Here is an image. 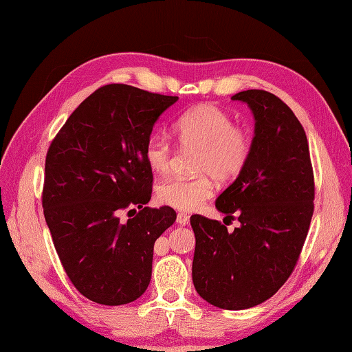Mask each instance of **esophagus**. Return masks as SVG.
Masks as SVG:
<instances>
[{
	"label": "esophagus",
	"instance_id": "34e87169",
	"mask_svg": "<svg viewBox=\"0 0 352 352\" xmlns=\"http://www.w3.org/2000/svg\"><path fill=\"white\" fill-rule=\"evenodd\" d=\"M177 223L178 226H188L189 223V216L188 214H184V213H178L177 214Z\"/></svg>",
	"mask_w": 352,
	"mask_h": 352
}]
</instances>
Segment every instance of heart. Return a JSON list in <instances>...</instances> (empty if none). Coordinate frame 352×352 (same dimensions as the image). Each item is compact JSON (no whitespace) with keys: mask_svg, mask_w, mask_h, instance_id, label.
<instances>
[{"mask_svg":"<svg viewBox=\"0 0 352 352\" xmlns=\"http://www.w3.org/2000/svg\"><path fill=\"white\" fill-rule=\"evenodd\" d=\"M182 146L198 149L195 160L197 178H168L157 188L162 204L182 212H192L213 195L214 178L233 182L250 162L252 140L250 133L236 126L226 110L212 104L193 107L174 124ZM145 162L157 174L172 168V145L166 136L154 133L145 144Z\"/></svg>","mask_w":352,"mask_h":352,"instance_id":"heart-1","label":"heart"}]
</instances>
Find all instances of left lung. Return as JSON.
Listing matches in <instances>:
<instances>
[{
  "instance_id": "left-lung-1",
  "label": "left lung",
  "mask_w": 352,
  "mask_h": 352,
  "mask_svg": "<svg viewBox=\"0 0 352 352\" xmlns=\"http://www.w3.org/2000/svg\"><path fill=\"white\" fill-rule=\"evenodd\" d=\"M254 115L250 162L216 208L241 226L192 214V280L214 307L243 310L269 300L290 276L309 233L315 183L307 136L286 104L266 91L231 96Z\"/></svg>"
}]
</instances>
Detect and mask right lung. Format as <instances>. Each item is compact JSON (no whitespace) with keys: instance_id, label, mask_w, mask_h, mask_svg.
<instances>
[{"instance_id":"obj_1","label":"right lung","mask_w":352,"mask_h":352,"mask_svg":"<svg viewBox=\"0 0 352 352\" xmlns=\"http://www.w3.org/2000/svg\"><path fill=\"white\" fill-rule=\"evenodd\" d=\"M177 101L126 85L102 86L74 110L48 149L45 221L65 272L94 302H133L151 281L154 242L177 213L144 207L153 192L144 153L157 119ZM134 205L136 215L118 219Z\"/></svg>"}]
</instances>
